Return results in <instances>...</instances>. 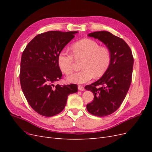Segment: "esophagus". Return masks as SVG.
Returning <instances> with one entry per match:
<instances>
[{
  "label": "esophagus",
  "mask_w": 152,
  "mask_h": 152,
  "mask_svg": "<svg viewBox=\"0 0 152 152\" xmlns=\"http://www.w3.org/2000/svg\"><path fill=\"white\" fill-rule=\"evenodd\" d=\"M78 89H79V91H84V87L82 86H80V85H79L78 86Z\"/></svg>",
  "instance_id": "1"
}]
</instances>
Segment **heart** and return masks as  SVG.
Returning <instances> with one entry per match:
<instances>
[{
  "label": "heart",
  "instance_id": "b5f03b06",
  "mask_svg": "<svg viewBox=\"0 0 152 152\" xmlns=\"http://www.w3.org/2000/svg\"><path fill=\"white\" fill-rule=\"evenodd\" d=\"M72 54L62 50L58 56V63L61 71L68 75L73 72L74 57L76 59H83L81 64L82 70L68 78L70 82L83 84L89 82L95 76H102L111 62V53L105 46H99L96 40L84 39L73 44ZM74 56L73 57L72 56Z\"/></svg>",
  "mask_w": 152,
  "mask_h": 152
}]
</instances>
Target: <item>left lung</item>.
<instances>
[{
    "label": "left lung",
    "mask_w": 152,
    "mask_h": 152,
    "mask_svg": "<svg viewBox=\"0 0 152 152\" xmlns=\"http://www.w3.org/2000/svg\"><path fill=\"white\" fill-rule=\"evenodd\" d=\"M88 36L102 42L111 53V62L103 75L85 87L94 94L93 101L86 106L87 111L104 117L115 112L125 99L132 80L134 58L125 41L109 31H95Z\"/></svg>",
    "instance_id": "1"
}]
</instances>
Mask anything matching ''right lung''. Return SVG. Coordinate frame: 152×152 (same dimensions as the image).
Here are the masks:
<instances>
[{"mask_svg": "<svg viewBox=\"0 0 152 152\" xmlns=\"http://www.w3.org/2000/svg\"><path fill=\"white\" fill-rule=\"evenodd\" d=\"M77 32L49 31L39 34L23 52L21 89L30 107L41 115L52 117L62 112L68 96L78 91L76 84L54 85L62 77L58 54Z\"/></svg>", "mask_w": 152, "mask_h": 152, "instance_id": "right-lung-1", "label": "right lung"}]
</instances>
